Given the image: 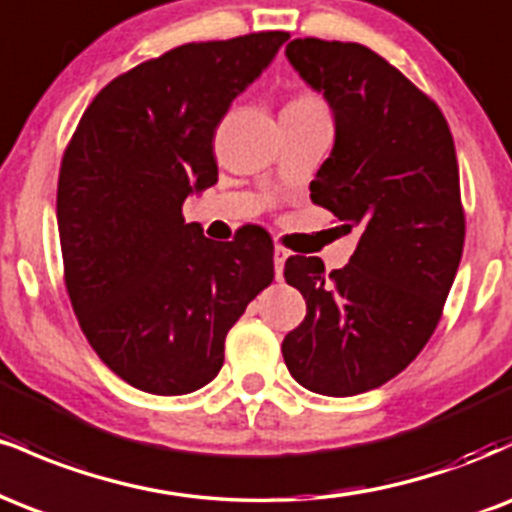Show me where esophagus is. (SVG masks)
I'll return each mask as SVG.
<instances>
[{
	"label": "esophagus",
	"instance_id": "obj_1",
	"mask_svg": "<svg viewBox=\"0 0 512 512\" xmlns=\"http://www.w3.org/2000/svg\"><path fill=\"white\" fill-rule=\"evenodd\" d=\"M286 257H289V250L281 248V245H276V248H274V274H276V279H281V274H284Z\"/></svg>",
	"mask_w": 512,
	"mask_h": 512
}]
</instances>
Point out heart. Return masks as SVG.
<instances>
[{
  "label": "heart",
  "instance_id": "b5f03b06",
  "mask_svg": "<svg viewBox=\"0 0 512 512\" xmlns=\"http://www.w3.org/2000/svg\"><path fill=\"white\" fill-rule=\"evenodd\" d=\"M286 108H298V110H322L320 101H317L315 96H298L293 98V101L286 105Z\"/></svg>",
  "mask_w": 512,
  "mask_h": 512
}]
</instances>
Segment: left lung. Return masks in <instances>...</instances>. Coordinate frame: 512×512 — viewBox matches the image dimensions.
<instances>
[{
	"instance_id": "left-lung-1",
	"label": "left lung",
	"mask_w": 512,
	"mask_h": 512,
	"mask_svg": "<svg viewBox=\"0 0 512 512\" xmlns=\"http://www.w3.org/2000/svg\"><path fill=\"white\" fill-rule=\"evenodd\" d=\"M286 57L334 117L330 158L310 199L358 245L344 269L289 257L305 320L281 344L305 390L351 397L385 385L436 330L464 245L460 170L443 113L373 50L296 38Z\"/></svg>"
}]
</instances>
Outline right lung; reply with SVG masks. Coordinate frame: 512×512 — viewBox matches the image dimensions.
I'll list each match as a JSON object with an SVG mask.
<instances>
[{"instance_id":"right-lung-1","label":"right lung","mask_w":512,"mask_h":512,"mask_svg":"<svg viewBox=\"0 0 512 512\" xmlns=\"http://www.w3.org/2000/svg\"><path fill=\"white\" fill-rule=\"evenodd\" d=\"M289 33L190 43L117 76L64 151L57 228L69 301L88 344L125 383L187 395L216 378L226 334L274 279L260 226L233 243L185 223L219 180L214 134Z\"/></svg>"}]
</instances>
